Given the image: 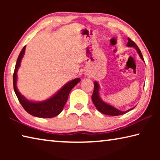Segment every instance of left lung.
<instances>
[{"instance_id":"obj_1","label":"left lung","mask_w":160,"mask_h":160,"mask_svg":"<svg viewBox=\"0 0 160 160\" xmlns=\"http://www.w3.org/2000/svg\"><path fill=\"white\" fill-rule=\"evenodd\" d=\"M128 42L127 43V47H133L136 51L138 53L139 56L140 58L145 62L144 58L142 57V55L141 53V51L139 49V48L138 47V46L135 44V43L134 42H132L131 39H128ZM99 83L95 81L94 82V92L92 95V100L94 103V106L97 108V109L99 111V112H101L104 114L106 115H109V116H119V115H122L126 113L127 112H128L129 111L132 110V109H134L135 107L131 108L127 111H125V112H123V111H121L118 109H116L114 107H113L112 105H111L109 104H107V103L104 102L103 100L101 99L99 95Z\"/></svg>"}]
</instances>
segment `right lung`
<instances>
[{"instance_id": "obj_1", "label": "right lung", "mask_w": 160, "mask_h": 160, "mask_svg": "<svg viewBox=\"0 0 160 160\" xmlns=\"http://www.w3.org/2000/svg\"><path fill=\"white\" fill-rule=\"evenodd\" d=\"M25 46L19 55L13 74V88L19 102L27 112L39 118H53L60 113L66 104L70 92L80 82L79 78L67 82L57 92L50 98L42 102H34L29 100L19 92L17 88V72L20 66L21 61L25 51Z\"/></svg>"}]
</instances>
